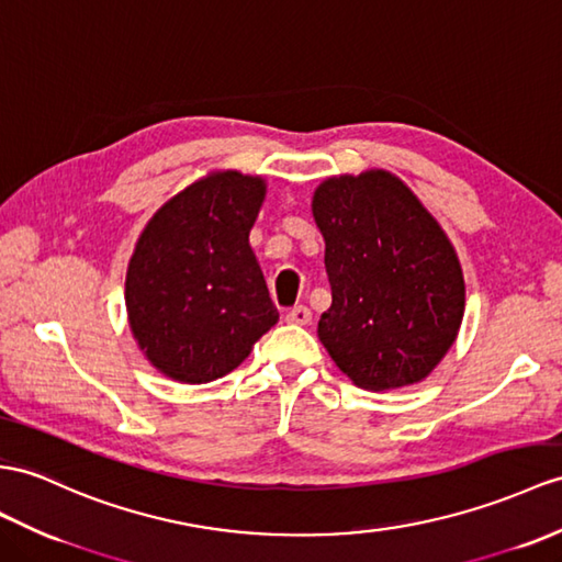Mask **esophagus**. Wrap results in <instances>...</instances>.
Listing matches in <instances>:
<instances>
[{
    "label": "esophagus",
    "instance_id": "34e87169",
    "mask_svg": "<svg viewBox=\"0 0 562 562\" xmlns=\"http://www.w3.org/2000/svg\"><path fill=\"white\" fill-rule=\"evenodd\" d=\"M310 319H312V312H310L305 305H297V307L285 312V322H289V324L305 326Z\"/></svg>",
    "mask_w": 562,
    "mask_h": 562
}]
</instances>
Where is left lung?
<instances>
[{"label": "left lung", "instance_id": "8db88e82", "mask_svg": "<svg viewBox=\"0 0 562 562\" xmlns=\"http://www.w3.org/2000/svg\"><path fill=\"white\" fill-rule=\"evenodd\" d=\"M331 307L317 334L355 386L419 384L456 344L464 279L453 243L398 176H331L312 195Z\"/></svg>", "mask_w": 562, "mask_h": 562}]
</instances>
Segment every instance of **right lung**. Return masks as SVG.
<instances>
[{
    "label": "right lung",
    "mask_w": 562,
    "mask_h": 562,
    "mask_svg": "<svg viewBox=\"0 0 562 562\" xmlns=\"http://www.w3.org/2000/svg\"><path fill=\"white\" fill-rule=\"evenodd\" d=\"M262 176L210 171L167 200L135 243L126 312L135 344L181 384L222 379L279 322L250 228Z\"/></svg>",
    "instance_id": "right-lung-1"
}]
</instances>
